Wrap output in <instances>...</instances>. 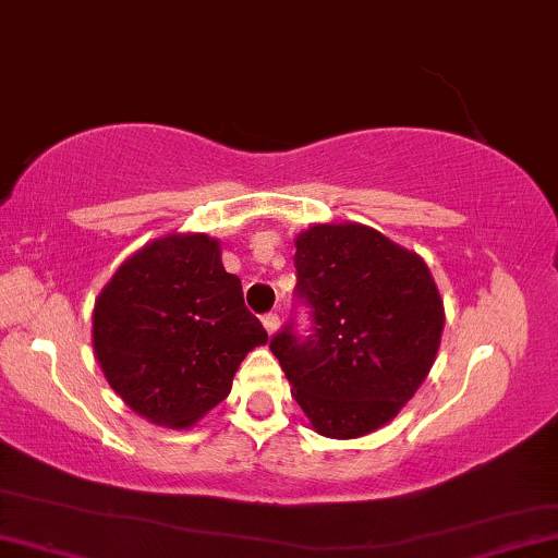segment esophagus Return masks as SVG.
Segmentation results:
<instances>
[{"label":"esophagus","mask_w":558,"mask_h":558,"mask_svg":"<svg viewBox=\"0 0 558 558\" xmlns=\"http://www.w3.org/2000/svg\"><path fill=\"white\" fill-rule=\"evenodd\" d=\"M262 322H264L266 332H269V335H277V329H279V325H281V322H279V314H274V312L264 314Z\"/></svg>","instance_id":"34e87169"}]
</instances>
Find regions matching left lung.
Segmentation results:
<instances>
[{"label":"left lung","instance_id":"1","mask_svg":"<svg viewBox=\"0 0 558 558\" xmlns=\"http://www.w3.org/2000/svg\"><path fill=\"white\" fill-rule=\"evenodd\" d=\"M294 322L271 337L292 395L319 435L350 440L390 423L430 373L446 310L427 264L362 223H314L294 241Z\"/></svg>","mask_w":558,"mask_h":558}]
</instances>
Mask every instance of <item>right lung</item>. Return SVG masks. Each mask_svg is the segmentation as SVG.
<instances>
[{
  "instance_id": "add662e5",
  "label": "right lung",
  "mask_w": 558,
  "mask_h": 558,
  "mask_svg": "<svg viewBox=\"0 0 558 558\" xmlns=\"http://www.w3.org/2000/svg\"><path fill=\"white\" fill-rule=\"evenodd\" d=\"M269 342L241 279L206 233H168L120 264L95 302L93 350L105 379L156 425L191 427L231 392L254 347Z\"/></svg>"
}]
</instances>
